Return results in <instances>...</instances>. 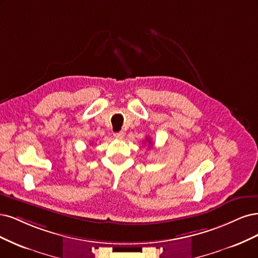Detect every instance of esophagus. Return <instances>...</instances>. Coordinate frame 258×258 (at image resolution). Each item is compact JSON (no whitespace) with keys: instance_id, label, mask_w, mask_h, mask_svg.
Listing matches in <instances>:
<instances>
[{"instance_id":"esophagus-1","label":"esophagus","mask_w":258,"mask_h":258,"mask_svg":"<svg viewBox=\"0 0 258 258\" xmlns=\"http://www.w3.org/2000/svg\"><path fill=\"white\" fill-rule=\"evenodd\" d=\"M113 136H114V138H117V139H122V138L124 137V133H123V132H119V133H114V134H113Z\"/></svg>"}]
</instances>
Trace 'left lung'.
<instances>
[{
  "instance_id": "left-lung-1",
  "label": "left lung",
  "mask_w": 258,
  "mask_h": 258,
  "mask_svg": "<svg viewBox=\"0 0 258 258\" xmlns=\"http://www.w3.org/2000/svg\"><path fill=\"white\" fill-rule=\"evenodd\" d=\"M147 141H148V144H149V146H151V145H152V141L150 140V138H148V139H147Z\"/></svg>"
}]
</instances>
